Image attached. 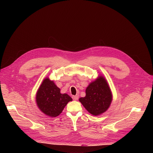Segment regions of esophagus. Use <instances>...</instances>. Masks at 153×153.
<instances>
[{
	"mask_svg": "<svg viewBox=\"0 0 153 153\" xmlns=\"http://www.w3.org/2000/svg\"><path fill=\"white\" fill-rule=\"evenodd\" d=\"M73 99L74 100H77L79 99V97L77 96H73Z\"/></svg>",
	"mask_w": 153,
	"mask_h": 153,
	"instance_id": "34e87169",
	"label": "esophagus"
}]
</instances>
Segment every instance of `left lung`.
<instances>
[{"label": "left lung", "mask_w": 153, "mask_h": 153, "mask_svg": "<svg viewBox=\"0 0 153 153\" xmlns=\"http://www.w3.org/2000/svg\"><path fill=\"white\" fill-rule=\"evenodd\" d=\"M79 101L86 110L94 116L107 110L112 101V94L106 80L100 77L91 83L86 89V96Z\"/></svg>", "instance_id": "left-lung-1"}]
</instances>
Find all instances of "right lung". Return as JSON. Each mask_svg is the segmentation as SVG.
<instances>
[{
  "label": "right lung",
  "instance_id": "add662e5",
  "mask_svg": "<svg viewBox=\"0 0 153 153\" xmlns=\"http://www.w3.org/2000/svg\"><path fill=\"white\" fill-rule=\"evenodd\" d=\"M72 99L67 94H61L60 89L48 78L43 80L36 94V103L40 110L50 117H57Z\"/></svg>",
  "mask_w": 153,
  "mask_h": 153
}]
</instances>
